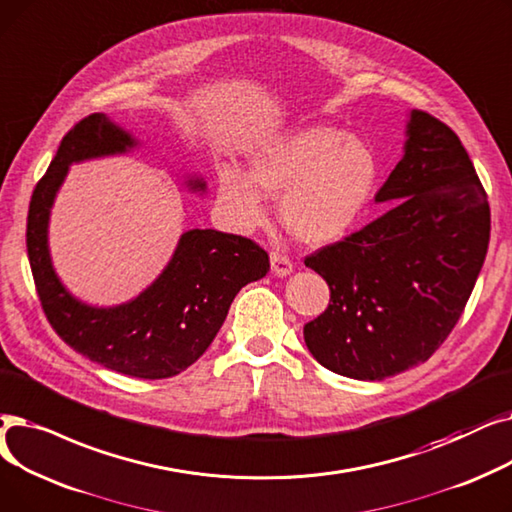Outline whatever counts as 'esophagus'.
<instances>
[{
  "label": "esophagus",
  "mask_w": 512,
  "mask_h": 512,
  "mask_svg": "<svg viewBox=\"0 0 512 512\" xmlns=\"http://www.w3.org/2000/svg\"><path fill=\"white\" fill-rule=\"evenodd\" d=\"M271 271L277 277H287L291 271H294V264H291V260L285 254L271 252Z\"/></svg>",
  "instance_id": "1"
}]
</instances>
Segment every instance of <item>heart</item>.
Instances as JSON below:
<instances>
[{"label": "heart", "instance_id": "obj_1", "mask_svg": "<svg viewBox=\"0 0 512 512\" xmlns=\"http://www.w3.org/2000/svg\"><path fill=\"white\" fill-rule=\"evenodd\" d=\"M379 181V162L367 141L329 125H306L264 143L248 160L216 173V200L239 229L258 227L266 196H281L279 216L298 239L323 246L342 239L367 210Z\"/></svg>", "mask_w": 512, "mask_h": 512}]
</instances>
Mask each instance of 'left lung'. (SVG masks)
Returning <instances> with one entry per match:
<instances>
[{"label":"left lung","mask_w":512,"mask_h":512,"mask_svg":"<svg viewBox=\"0 0 512 512\" xmlns=\"http://www.w3.org/2000/svg\"><path fill=\"white\" fill-rule=\"evenodd\" d=\"M375 202L394 206L304 260L331 289L304 342L325 369L360 381L398 375L444 344L490 243V204L467 150L423 110L410 112L404 156Z\"/></svg>","instance_id":"obj_1"}]
</instances>
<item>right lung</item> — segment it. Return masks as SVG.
<instances>
[{"instance_id":"1","label":"right lung","mask_w":512,"mask_h":512,"mask_svg":"<svg viewBox=\"0 0 512 512\" xmlns=\"http://www.w3.org/2000/svg\"><path fill=\"white\" fill-rule=\"evenodd\" d=\"M137 139L95 112L64 137L37 183L27 216V252L47 321L64 342L102 367L139 379H166L191 367L225 323L237 291L269 273V254L248 237L214 229L185 231L158 279L125 304L97 308L58 279L47 225L72 162L125 154ZM191 191H206L198 177Z\"/></svg>"}]
</instances>
